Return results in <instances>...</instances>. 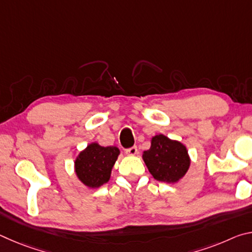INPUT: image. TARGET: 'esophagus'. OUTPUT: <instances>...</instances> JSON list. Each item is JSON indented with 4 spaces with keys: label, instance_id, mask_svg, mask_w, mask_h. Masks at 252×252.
I'll return each instance as SVG.
<instances>
[{
    "label": "esophagus",
    "instance_id": "34e87169",
    "mask_svg": "<svg viewBox=\"0 0 252 252\" xmlns=\"http://www.w3.org/2000/svg\"><path fill=\"white\" fill-rule=\"evenodd\" d=\"M126 155H129V156H135L136 153H138V148H136L135 146L134 147H131L129 149H126Z\"/></svg>",
    "mask_w": 252,
    "mask_h": 252
}]
</instances>
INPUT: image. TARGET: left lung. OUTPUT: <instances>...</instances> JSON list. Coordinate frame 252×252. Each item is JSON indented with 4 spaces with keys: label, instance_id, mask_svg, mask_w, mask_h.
Wrapping results in <instances>:
<instances>
[{
    "label": "left lung",
    "instance_id": "left-lung-1",
    "mask_svg": "<svg viewBox=\"0 0 252 252\" xmlns=\"http://www.w3.org/2000/svg\"><path fill=\"white\" fill-rule=\"evenodd\" d=\"M142 158L156 180L169 183L181 179L190 165L186 147L163 134L153 136L150 149L143 151Z\"/></svg>",
    "mask_w": 252,
    "mask_h": 252
}]
</instances>
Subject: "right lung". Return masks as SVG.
<instances>
[{
  "label": "right lung",
  "mask_w": 252,
  "mask_h": 252,
  "mask_svg": "<svg viewBox=\"0 0 252 252\" xmlns=\"http://www.w3.org/2000/svg\"><path fill=\"white\" fill-rule=\"evenodd\" d=\"M120 151L117 147L89 144L75 160V172L85 186L97 188L108 182Z\"/></svg>",
  "instance_id": "obj_1"
}]
</instances>
